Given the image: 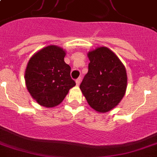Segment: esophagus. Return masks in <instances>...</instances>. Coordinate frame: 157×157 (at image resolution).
Listing matches in <instances>:
<instances>
[{
  "label": "esophagus",
  "instance_id": "obj_1",
  "mask_svg": "<svg viewBox=\"0 0 157 157\" xmlns=\"http://www.w3.org/2000/svg\"><path fill=\"white\" fill-rule=\"evenodd\" d=\"M80 83H81V77H79V78H77L76 80V86H79V85H80Z\"/></svg>",
  "mask_w": 157,
  "mask_h": 157
}]
</instances>
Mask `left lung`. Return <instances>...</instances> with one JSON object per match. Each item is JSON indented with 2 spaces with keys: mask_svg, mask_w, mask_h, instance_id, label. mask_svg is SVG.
<instances>
[{
  "mask_svg": "<svg viewBox=\"0 0 157 157\" xmlns=\"http://www.w3.org/2000/svg\"><path fill=\"white\" fill-rule=\"evenodd\" d=\"M90 63L80 89L89 105L99 112L114 108L124 97L127 75L124 65L112 50L99 47L88 53Z\"/></svg>",
  "mask_w": 157,
  "mask_h": 157,
  "instance_id": "1",
  "label": "left lung"
}]
</instances>
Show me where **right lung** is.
Segmentation results:
<instances>
[{
    "label": "right lung",
    "instance_id": "1",
    "mask_svg": "<svg viewBox=\"0 0 157 157\" xmlns=\"http://www.w3.org/2000/svg\"><path fill=\"white\" fill-rule=\"evenodd\" d=\"M65 52L55 45H49L30 59L25 71L28 92L41 106L55 107L76 86L70 75L71 67L64 62Z\"/></svg>",
    "mask_w": 157,
    "mask_h": 157
}]
</instances>
